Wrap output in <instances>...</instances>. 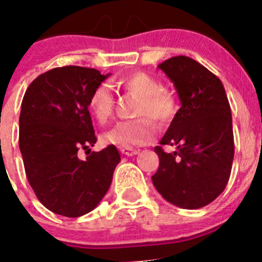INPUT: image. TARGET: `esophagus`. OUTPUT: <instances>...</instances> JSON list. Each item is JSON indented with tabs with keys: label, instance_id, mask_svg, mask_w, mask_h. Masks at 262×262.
Here are the masks:
<instances>
[{
	"label": "esophagus",
	"instance_id": "esophagus-1",
	"mask_svg": "<svg viewBox=\"0 0 262 262\" xmlns=\"http://www.w3.org/2000/svg\"><path fill=\"white\" fill-rule=\"evenodd\" d=\"M120 152L123 155H125V156H134V155L138 154V151L133 148H121Z\"/></svg>",
	"mask_w": 262,
	"mask_h": 262
}]
</instances>
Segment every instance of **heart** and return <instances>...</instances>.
Segmentation results:
<instances>
[{
	"mask_svg": "<svg viewBox=\"0 0 262 262\" xmlns=\"http://www.w3.org/2000/svg\"><path fill=\"white\" fill-rule=\"evenodd\" d=\"M119 84L126 92L138 97L136 115L142 118L115 124L102 134V143L120 148H132L149 143L156 133L150 119L152 118L159 125H165L171 121L178 111L177 96L172 91L162 87L161 82L156 77L144 72L126 75L121 78ZM114 106L115 100L107 84H98L91 92L88 108L98 123L105 124L110 120ZM148 117L151 118L148 119Z\"/></svg>",
	"mask_w": 262,
	"mask_h": 262,
	"instance_id": "b5f03b06",
	"label": "heart"
}]
</instances>
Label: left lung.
I'll return each mask as SVG.
<instances>
[{"instance_id":"8db88e82","label":"left lung","mask_w":262,"mask_h":262,"mask_svg":"<svg viewBox=\"0 0 262 262\" xmlns=\"http://www.w3.org/2000/svg\"><path fill=\"white\" fill-rule=\"evenodd\" d=\"M177 88L182 107L155 147L160 165L152 183L170 204L200 209L225 189L234 157L232 113L219 78L187 56L160 63ZM165 144L177 145L167 154Z\"/></svg>"}]
</instances>
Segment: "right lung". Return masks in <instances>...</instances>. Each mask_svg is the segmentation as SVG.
<instances>
[{
    "mask_svg": "<svg viewBox=\"0 0 262 262\" xmlns=\"http://www.w3.org/2000/svg\"><path fill=\"white\" fill-rule=\"evenodd\" d=\"M107 77L91 68H55L35 78L23 98L19 147L25 174L40 204L55 214L92 211L120 162L115 146L90 149L97 138L88 98ZM80 149L90 152L84 162L77 157Z\"/></svg>",
    "mask_w": 262,
    "mask_h": 262,
    "instance_id": "1",
    "label": "right lung"
}]
</instances>
